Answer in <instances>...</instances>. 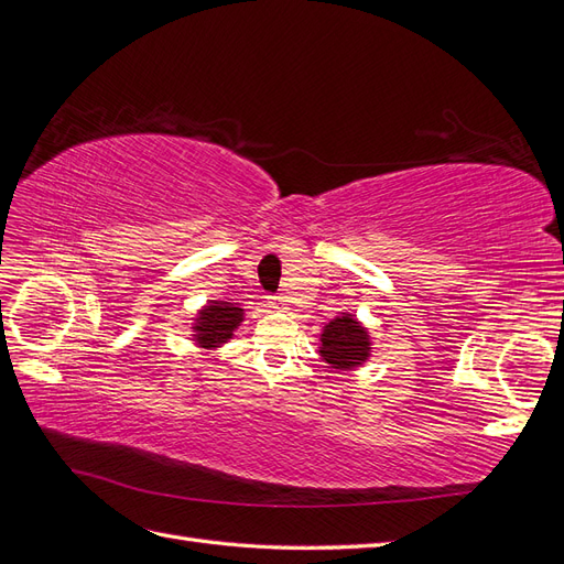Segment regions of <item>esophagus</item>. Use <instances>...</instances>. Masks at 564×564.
<instances>
[{
  "instance_id": "34e87169",
  "label": "esophagus",
  "mask_w": 564,
  "mask_h": 564,
  "mask_svg": "<svg viewBox=\"0 0 564 564\" xmlns=\"http://www.w3.org/2000/svg\"><path fill=\"white\" fill-rule=\"evenodd\" d=\"M270 305L275 311H286V305H284V299L282 296H270Z\"/></svg>"
}]
</instances>
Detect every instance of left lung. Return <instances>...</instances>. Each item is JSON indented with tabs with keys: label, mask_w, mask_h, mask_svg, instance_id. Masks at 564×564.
I'll list each match as a JSON object with an SVG mask.
<instances>
[{
	"label": "left lung",
	"mask_w": 564,
	"mask_h": 564,
	"mask_svg": "<svg viewBox=\"0 0 564 564\" xmlns=\"http://www.w3.org/2000/svg\"><path fill=\"white\" fill-rule=\"evenodd\" d=\"M324 362L334 369H350L362 365L369 357V336L367 329L352 315H340L332 319L322 332Z\"/></svg>",
	"instance_id": "left-lung-1"
}]
</instances>
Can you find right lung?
<instances>
[{
	"instance_id": "right-lung-1",
	"label": "right lung",
	"mask_w": 564,
	"mask_h": 564,
	"mask_svg": "<svg viewBox=\"0 0 564 564\" xmlns=\"http://www.w3.org/2000/svg\"><path fill=\"white\" fill-rule=\"evenodd\" d=\"M242 322V308L228 301H212L197 317L195 338L202 348H214L226 344Z\"/></svg>"
}]
</instances>
